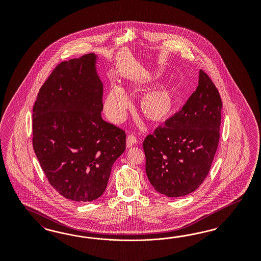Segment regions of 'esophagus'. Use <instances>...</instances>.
Masks as SVG:
<instances>
[{
    "mask_svg": "<svg viewBox=\"0 0 261 261\" xmlns=\"http://www.w3.org/2000/svg\"><path fill=\"white\" fill-rule=\"evenodd\" d=\"M136 143H137V138L135 137L134 135H128L126 139L127 148L132 147Z\"/></svg>",
    "mask_w": 261,
    "mask_h": 261,
    "instance_id": "esophagus-1",
    "label": "esophagus"
}]
</instances>
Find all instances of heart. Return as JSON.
<instances>
[{
	"label": "heart",
	"mask_w": 261,
	"mask_h": 261,
	"mask_svg": "<svg viewBox=\"0 0 261 261\" xmlns=\"http://www.w3.org/2000/svg\"><path fill=\"white\" fill-rule=\"evenodd\" d=\"M143 83L137 84L139 91L145 89ZM179 90L171 84H162L143 92L138 101V109L142 118L152 123H162L170 119L180 102ZM130 108V101L124 90L112 87L104 100V111L114 122L125 118Z\"/></svg>",
	"instance_id": "b5f03b06"
}]
</instances>
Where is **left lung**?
Segmentation results:
<instances>
[{"instance_id": "8db88e82", "label": "left lung", "mask_w": 261, "mask_h": 261, "mask_svg": "<svg viewBox=\"0 0 261 261\" xmlns=\"http://www.w3.org/2000/svg\"><path fill=\"white\" fill-rule=\"evenodd\" d=\"M221 109L217 88L200 70L196 91L182 109L142 143L146 175L158 192L181 197L205 180L219 142Z\"/></svg>"}]
</instances>
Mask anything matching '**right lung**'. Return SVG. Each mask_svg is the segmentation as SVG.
<instances>
[{"label":"right lung","mask_w":261,"mask_h":261,"mask_svg":"<svg viewBox=\"0 0 261 261\" xmlns=\"http://www.w3.org/2000/svg\"><path fill=\"white\" fill-rule=\"evenodd\" d=\"M96 56L58 64L40 88L32 111V144L47 181L63 197L91 202L107 187L126 134L103 120Z\"/></svg>","instance_id":"right-lung-1"}]
</instances>
